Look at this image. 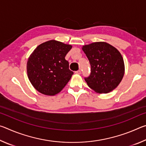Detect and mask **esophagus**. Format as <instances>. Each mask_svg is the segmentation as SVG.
Returning <instances> with one entry per match:
<instances>
[{
	"mask_svg": "<svg viewBox=\"0 0 146 146\" xmlns=\"http://www.w3.org/2000/svg\"><path fill=\"white\" fill-rule=\"evenodd\" d=\"M80 73H81V71H80V70H78V71H75V74H77V75H80Z\"/></svg>",
	"mask_w": 146,
	"mask_h": 146,
	"instance_id": "esophagus-1",
	"label": "esophagus"
}]
</instances>
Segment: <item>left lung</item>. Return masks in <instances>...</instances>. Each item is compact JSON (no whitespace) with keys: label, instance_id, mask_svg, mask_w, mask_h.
<instances>
[{"label":"left lung","instance_id":"obj_1","mask_svg":"<svg viewBox=\"0 0 146 146\" xmlns=\"http://www.w3.org/2000/svg\"><path fill=\"white\" fill-rule=\"evenodd\" d=\"M82 49L91 65L90 75L84 78L89 87L98 93H108L115 90L125 72L119 51L105 42L84 45Z\"/></svg>","mask_w":146,"mask_h":146}]
</instances>
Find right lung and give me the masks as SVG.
<instances>
[{
  "instance_id": "add662e5",
  "label": "right lung",
  "mask_w": 146,
  "mask_h": 146,
  "mask_svg": "<svg viewBox=\"0 0 146 146\" xmlns=\"http://www.w3.org/2000/svg\"><path fill=\"white\" fill-rule=\"evenodd\" d=\"M72 46L55 40L36 47L27 62V73L36 90L53 96L62 90L73 74L65 56Z\"/></svg>"
}]
</instances>
